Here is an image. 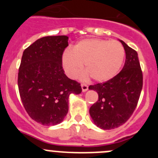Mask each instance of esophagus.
Returning <instances> with one entry per match:
<instances>
[{"instance_id": "1", "label": "esophagus", "mask_w": 158, "mask_h": 158, "mask_svg": "<svg viewBox=\"0 0 158 158\" xmlns=\"http://www.w3.org/2000/svg\"><path fill=\"white\" fill-rule=\"evenodd\" d=\"M81 89H82V92H86L89 89V86L87 85H85V84H81Z\"/></svg>"}]
</instances>
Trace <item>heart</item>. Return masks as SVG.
I'll return each mask as SVG.
<instances>
[{"label": "heart", "mask_w": 158, "mask_h": 158, "mask_svg": "<svg viewBox=\"0 0 158 158\" xmlns=\"http://www.w3.org/2000/svg\"><path fill=\"white\" fill-rule=\"evenodd\" d=\"M125 58V50L117 41L87 39L78 42L73 50L67 49L62 55V65L66 75L76 78L83 69V79L91 76L96 81L109 80L120 69Z\"/></svg>", "instance_id": "obj_1"}]
</instances>
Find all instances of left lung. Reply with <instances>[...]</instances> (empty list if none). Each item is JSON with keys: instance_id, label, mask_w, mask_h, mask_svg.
I'll return each instance as SVG.
<instances>
[{"instance_id": "obj_1", "label": "left lung", "mask_w": 158, "mask_h": 158, "mask_svg": "<svg viewBox=\"0 0 158 158\" xmlns=\"http://www.w3.org/2000/svg\"><path fill=\"white\" fill-rule=\"evenodd\" d=\"M126 61L122 70L104 83L90 85L98 93V100L91 106L89 114L95 125L103 130L120 127L133 114L142 89V72L138 53L122 40Z\"/></svg>"}]
</instances>
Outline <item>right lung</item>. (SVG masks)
Listing matches in <instances>:
<instances>
[{"label":"right lung","instance_id":"1","mask_svg":"<svg viewBox=\"0 0 158 158\" xmlns=\"http://www.w3.org/2000/svg\"><path fill=\"white\" fill-rule=\"evenodd\" d=\"M66 35L46 36L25 49L18 73V87L25 110L39 123L54 126L63 121L69 95L80 94L81 84L64 73L62 55Z\"/></svg>","mask_w":158,"mask_h":158}]
</instances>
